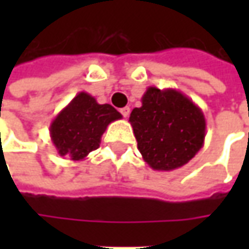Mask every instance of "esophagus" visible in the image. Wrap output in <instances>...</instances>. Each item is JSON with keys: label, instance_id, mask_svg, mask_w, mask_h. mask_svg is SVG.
I'll use <instances>...</instances> for the list:
<instances>
[{"label": "esophagus", "instance_id": "34e87169", "mask_svg": "<svg viewBox=\"0 0 249 249\" xmlns=\"http://www.w3.org/2000/svg\"><path fill=\"white\" fill-rule=\"evenodd\" d=\"M120 113L123 115V118H129L130 108L129 107H124V108H122V109H120Z\"/></svg>", "mask_w": 249, "mask_h": 249}]
</instances>
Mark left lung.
Returning a JSON list of instances; mask_svg holds the SVG:
<instances>
[{
    "mask_svg": "<svg viewBox=\"0 0 249 249\" xmlns=\"http://www.w3.org/2000/svg\"><path fill=\"white\" fill-rule=\"evenodd\" d=\"M130 124L142 159L154 170L184 166L204 147L206 122L201 108L175 89L148 87Z\"/></svg>",
    "mask_w": 249,
    "mask_h": 249,
    "instance_id": "left-lung-1",
    "label": "left lung"
}]
</instances>
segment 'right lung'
<instances>
[{
	"instance_id": "obj_1",
	"label": "right lung",
	"mask_w": 249,
	"mask_h": 249,
	"mask_svg": "<svg viewBox=\"0 0 249 249\" xmlns=\"http://www.w3.org/2000/svg\"><path fill=\"white\" fill-rule=\"evenodd\" d=\"M119 119L122 115L112 105H101L89 92L82 91L51 122V141L61 157L83 160L100 147L108 124Z\"/></svg>"
}]
</instances>
